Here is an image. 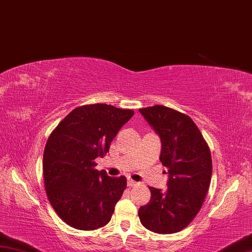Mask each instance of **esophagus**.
<instances>
[{"instance_id":"esophagus-1","label":"esophagus","mask_w":252,"mask_h":252,"mask_svg":"<svg viewBox=\"0 0 252 252\" xmlns=\"http://www.w3.org/2000/svg\"><path fill=\"white\" fill-rule=\"evenodd\" d=\"M139 183L138 182H136V181H134V180H131V179H128V181H127V185L129 188H132V187H136V185H138Z\"/></svg>"}]
</instances>
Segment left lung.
<instances>
[{
	"instance_id": "left-lung-1",
	"label": "left lung",
	"mask_w": 252,
	"mask_h": 252,
	"mask_svg": "<svg viewBox=\"0 0 252 252\" xmlns=\"http://www.w3.org/2000/svg\"><path fill=\"white\" fill-rule=\"evenodd\" d=\"M140 114L161 139L160 161L168 169V189L149 188L150 202L138 211L144 227L157 234H173L197 215L212 178V156L191 117L155 105Z\"/></svg>"
}]
</instances>
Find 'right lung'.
Here are the masks:
<instances>
[{"mask_svg":"<svg viewBox=\"0 0 252 252\" xmlns=\"http://www.w3.org/2000/svg\"><path fill=\"white\" fill-rule=\"evenodd\" d=\"M134 111L107 104L74 108L51 132L42 169L47 196L65 224L93 230L111 220L126 189V178H111L95 169V159L110 145Z\"/></svg>","mask_w":252,"mask_h":252,"instance_id":"obj_1","label":"right lung"}]
</instances>
